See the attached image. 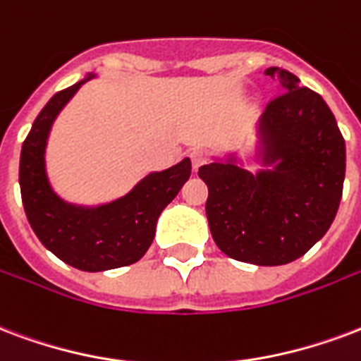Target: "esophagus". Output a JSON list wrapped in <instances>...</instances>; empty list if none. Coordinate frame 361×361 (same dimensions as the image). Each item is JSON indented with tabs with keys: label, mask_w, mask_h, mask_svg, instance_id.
I'll return each mask as SVG.
<instances>
[{
	"label": "esophagus",
	"mask_w": 361,
	"mask_h": 361,
	"mask_svg": "<svg viewBox=\"0 0 361 361\" xmlns=\"http://www.w3.org/2000/svg\"><path fill=\"white\" fill-rule=\"evenodd\" d=\"M190 159H192V167H194V171H197L202 165L207 164V156L203 154V152L196 150V152H192L190 154Z\"/></svg>",
	"instance_id": "1"
}]
</instances>
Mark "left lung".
Returning <instances> with one entry per match:
<instances>
[{
    "label": "left lung",
    "mask_w": 361,
    "mask_h": 361,
    "mask_svg": "<svg viewBox=\"0 0 361 361\" xmlns=\"http://www.w3.org/2000/svg\"><path fill=\"white\" fill-rule=\"evenodd\" d=\"M264 74L286 91L257 121L255 159L267 169L251 173L232 152L197 175L209 188L205 213L222 253L280 267L302 257L331 226L343 196L346 146L318 93L281 68Z\"/></svg>",
    "instance_id": "8db88e82"
}]
</instances>
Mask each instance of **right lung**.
I'll use <instances>...</instances> for the list:
<instances>
[{"label": "right lung", "instance_id": "obj_1", "mask_svg": "<svg viewBox=\"0 0 361 361\" xmlns=\"http://www.w3.org/2000/svg\"><path fill=\"white\" fill-rule=\"evenodd\" d=\"M89 74L49 100L30 129L20 152L18 183L26 216L39 242L61 261L83 272H104L137 262L156 235L161 211L192 173L190 158L165 171H152L126 196L100 205L62 200L51 186L45 165L47 140L62 112Z\"/></svg>", "mask_w": 361, "mask_h": 361}]
</instances>
